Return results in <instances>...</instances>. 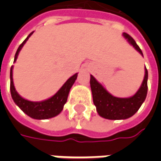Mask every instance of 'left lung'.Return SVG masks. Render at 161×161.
I'll list each match as a JSON object with an SVG mask.
<instances>
[{"instance_id": "obj_1", "label": "left lung", "mask_w": 161, "mask_h": 161, "mask_svg": "<svg viewBox=\"0 0 161 161\" xmlns=\"http://www.w3.org/2000/svg\"><path fill=\"white\" fill-rule=\"evenodd\" d=\"M122 35L143 56L142 50L140 49L135 40L128 33H123ZM147 77L148 73L147 68H145V77L138 91L131 97L120 98L115 97L109 94L103 87V85L99 84L96 80V78L91 75L90 83L93 97V103L97 107V111L99 115L108 120H124L135 115L141 108L147 97Z\"/></svg>"}]
</instances>
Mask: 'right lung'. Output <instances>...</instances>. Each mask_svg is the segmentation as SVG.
I'll list each match as a JSON object with an SVG mask.
<instances>
[{"mask_svg":"<svg viewBox=\"0 0 161 161\" xmlns=\"http://www.w3.org/2000/svg\"><path fill=\"white\" fill-rule=\"evenodd\" d=\"M33 33H31L26 37V39L20 44L19 48L17 50L14 56V60L15 62L17 59V57L19 54V51L24 46V44L26 42ZM77 73L70 77L68 80L64 84L62 87L60 88L59 91L57 92L56 94L50 97L47 100L41 102H31L28 100H26L23 97H21L17 91H15V88L14 85V81H13V66L11 67L10 70V91H11V96L14 102L15 103L16 105H18L21 110L25 114L32 117L33 119H38V120H44V119H49L52 117H54L59 114L60 112L63 110L64 105L65 104L68 98V95L70 92V90L71 86L73 85L75 81L77 79Z\"/></svg>","mask_w":161,"mask_h":161,"instance_id":"right-lung-1","label":"right lung"}]
</instances>
